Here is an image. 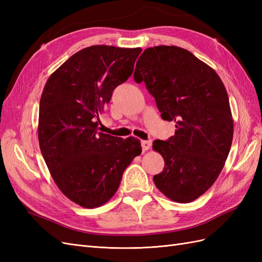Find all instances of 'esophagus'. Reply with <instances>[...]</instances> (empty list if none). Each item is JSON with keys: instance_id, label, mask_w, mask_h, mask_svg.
I'll list each match as a JSON object with an SVG mask.
<instances>
[{"instance_id": "obj_1", "label": "esophagus", "mask_w": 262, "mask_h": 262, "mask_svg": "<svg viewBox=\"0 0 262 262\" xmlns=\"http://www.w3.org/2000/svg\"><path fill=\"white\" fill-rule=\"evenodd\" d=\"M141 145H142V148H143V152H145V150H147L150 147V145H152V141L149 140L141 141Z\"/></svg>"}]
</instances>
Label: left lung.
I'll use <instances>...</instances> for the list:
<instances>
[{
  "label": "left lung",
  "mask_w": 262,
  "mask_h": 262,
  "mask_svg": "<svg viewBox=\"0 0 262 262\" xmlns=\"http://www.w3.org/2000/svg\"><path fill=\"white\" fill-rule=\"evenodd\" d=\"M155 98L175 136L155 140L165 166L153 180L170 200L188 203L202 195L223 169L233 141V119L221 78L191 52L176 46L147 48L133 75Z\"/></svg>",
  "instance_id": "8db88e82"
}]
</instances>
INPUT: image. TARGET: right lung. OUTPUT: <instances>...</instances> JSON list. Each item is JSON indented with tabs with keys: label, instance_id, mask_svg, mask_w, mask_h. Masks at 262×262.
<instances>
[{
	"label": "right lung",
	"instance_id": "1",
	"mask_svg": "<svg viewBox=\"0 0 262 262\" xmlns=\"http://www.w3.org/2000/svg\"><path fill=\"white\" fill-rule=\"evenodd\" d=\"M141 48L92 46L74 53L48 78L39 105L38 139L51 176L70 200L100 207L140 155V140L99 132V115L133 72Z\"/></svg>",
	"mask_w": 262,
	"mask_h": 262
}]
</instances>
